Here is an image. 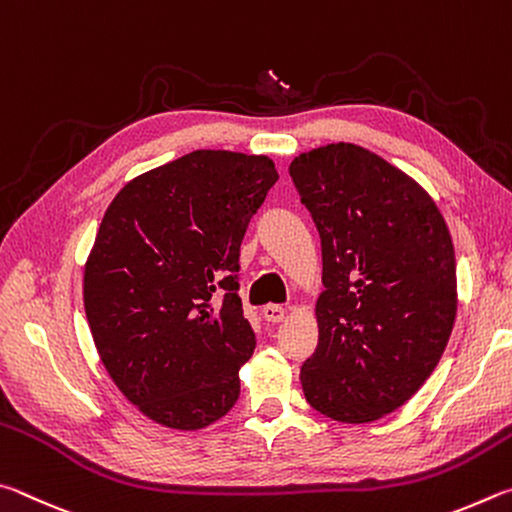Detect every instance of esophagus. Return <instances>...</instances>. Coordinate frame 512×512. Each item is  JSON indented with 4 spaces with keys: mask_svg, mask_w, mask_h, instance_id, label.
I'll return each instance as SVG.
<instances>
[{
    "mask_svg": "<svg viewBox=\"0 0 512 512\" xmlns=\"http://www.w3.org/2000/svg\"><path fill=\"white\" fill-rule=\"evenodd\" d=\"M263 317H265V321L279 324V321L285 319V308L283 306H274V303H270V306L263 308Z\"/></svg>",
    "mask_w": 512,
    "mask_h": 512,
    "instance_id": "34e87169",
    "label": "esophagus"
}]
</instances>
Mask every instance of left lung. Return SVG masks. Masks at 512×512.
<instances>
[{
    "mask_svg": "<svg viewBox=\"0 0 512 512\" xmlns=\"http://www.w3.org/2000/svg\"><path fill=\"white\" fill-rule=\"evenodd\" d=\"M290 175L321 236L326 288L303 396L337 423H373L423 387L450 342V229L414 177L355 143L301 152Z\"/></svg>",
    "mask_w": 512,
    "mask_h": 512,
    "instance_id": "left-lung-1",
    "label": "left lung"
}]
</instances>
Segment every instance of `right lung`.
Returning <instances> with one entry per match:
<instances>
[{"instance_id":"right-lung-1","label":"right lung","mask_w":512,"mask_h":512,"mask_svg":"<svg viewBox=\"0 0 512 512\" xmlns=\"http://www.w3.org/2000/svg\"><path fill=\"white\" fill-rule=\"evenodd\" d=\"M274 161L195 150L132 177L107 206L83 272L98 357L143 416L197 432L227 416L256 337L238 297L251 215Z\"/></svg>"}]
</instances>
